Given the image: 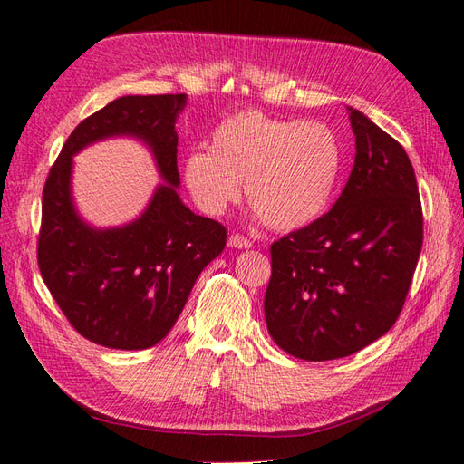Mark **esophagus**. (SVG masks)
Segmentation results:
<instances>
[{"mask_svg":"<svg viewBox=\"0 0 464 464\" xmlns=\"http://www.w3.org/2000/svg\"><path fill=\"white\" fill-rule=\"evenodd\" d=\"M228 246L237 247V249H247V247H252V242H249L247 237L242 236V234H232L228 237Z\"/></svg>","mask_w":464,"mask_h":464,"instance_id":"obj_1","label":"esophagus"}]
</instances>
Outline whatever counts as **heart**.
<instances>
[{
    "label": "heart",
    "instance_id": "heart-1",
    "mask_svg": "<svg viewBox=\"0 0 464 464\" xmlns=\"http://www.w3.org/2000/svg\"><path fill=\"white\" fill-rule=\"evenodd\" d=\"M340 168L342 148L325 124L244 111L218 124L210 152L187 156L185 183L205 212L222 215L246 181L256 215L275 230H295L328 207Z\"/></svg>",
    "mask_w": 464,
    "mask_h": 464
}]
</instances>
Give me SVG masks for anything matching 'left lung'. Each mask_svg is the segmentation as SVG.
Wrapping results in <instances>:
<instances>
[{
    "instance_id": "obj_1",
    "label": "left lung",
    "mask_w": 464,
    "mask_h": 464,
    "mask_svg": "<svg viewBox=\"0 0 464 464\" xmlns=\"http://www.w3.org/2000/svg\"><path fill=\"white\" fill-rule=\"evenodd\" d=\"M355 164L332 210L271 244L269 335L304 361L347 357L392 328L423 242L416 173L406 150L349 109Z\"/></svg>"
}]
</instances>
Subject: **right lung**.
<instances>
[{"instance_id":"obj_1","label":"right lung","mask_w":464,"mask_h":464,"mask_svg":"<svg viewBox=\"0 0 464 464\" xmlns=\"http://www.w3.org/2000/svg\"><path fill=\"white\" fill-rule=\"evenodd\" d=\"M185 105V93L119 97L72 130L48 171L36 261L72 328L97 345L134 352L164 340L197 277L227 246V228L195 215L175 193V121ZM117 133L146 141L169 185L159 188L139 221L95 231L71 205V156Z\"/></svg>"}]
</instances>
